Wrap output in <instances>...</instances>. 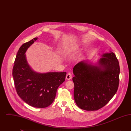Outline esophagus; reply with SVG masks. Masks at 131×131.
<instances>
[{
  "label": "esophagus",
  "instance_id": "1",
  "mask_svg": "<svg viewBox=\"0 0 131 131\" xmlns=\"http://www.w3.org/2000/svg\"><path fill=\"white\" fill-rule=\"evenodd\" d=\"M72 75H71V73H68L66 76V79L67 80H71L72 79Z\"/></svg>",
  "mask_w": 131,
  "mask_h": 131
}]
</instances>
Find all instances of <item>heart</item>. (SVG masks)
Returning a JSON list of instances; mask_svg holds the SVG:
<instances>
[{
  "instance_id": "1",
  "label": "heart",
  "mask_w": 131,
  "mask_h": 131,
  "mask_svg": "<svg viewBox=\"0 0 131 131\" xmlns=\"http://www.w3.org/2000/svg\"><path fill=\"white\" fill-rule=\"evenodd\" d=\"M77 49L75 46H70L64 49L63 51V56H68L70 53L73 52Z\"/></svg>"
}]
</instances>
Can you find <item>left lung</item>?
Here are the masks:
<instances>
[{
  "label": "left lung",
  "mask_w": 131,
  "mask_h": 131,
  "mask_svg": "<svg viewBox=\"0 0 131 131\" xmlns=\"http://www.w3.org/2000/svg\"><path fill=\"white\" fill-rule=\"evenodd\" d=\"M74 97L77 106L85 111H97L115 94L119 82L120 67L115 54L104 53L97 63L82 61L74 66Z\"/></svg>",
  "instance_id": "1"
}]
</instances>
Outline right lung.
<instances>
[{
    "mask_svg": "<svg viewBox=\"0 0 131 131\" xmlns=\"http://www.w3.org/2000/svg\"><path fill=\"white\" fill-rule=\"evenodd\" d=\"M37 39L34 38L19 48L12 74L16 90L19 97L30 106L44 108L53 102L57 88L65 80L66 72L39 73L31 69L25 53Z\"/></svg>",
    "mask_w": 131,
    "mask_h": 131,
    "instance_id": "add662e5",
    "label": "right lung"
}]
</instances>
